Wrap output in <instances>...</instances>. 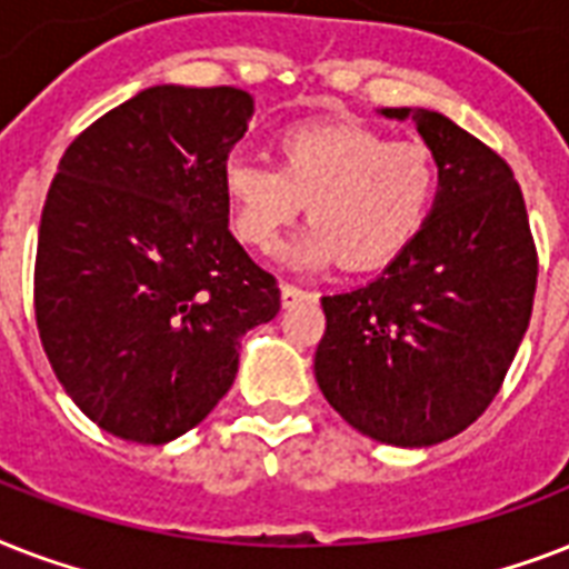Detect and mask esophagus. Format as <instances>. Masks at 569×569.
Returning <instances> with one entry per match:
<instances>
[{"mask_svg":"<svg viewBox=\"0 0 569 569\" xmlns=\"http://www.w3.org/2000/svg\"><path fill=\"white\" fill-rule=\"evenodd\" d=\"M312 292H307V289H301V286H292V283H283L280 286V301H283L286 310H292V307H298V303L310 301Z\"/></svg>","mask_w":569,"mask_h":569,"instance_id":"34e87169","label":"esophagus"}]
</instances>
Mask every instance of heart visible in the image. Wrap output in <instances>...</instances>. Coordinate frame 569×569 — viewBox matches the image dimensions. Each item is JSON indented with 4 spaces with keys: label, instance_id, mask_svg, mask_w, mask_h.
I'll return each mask as SVG.
<instances>
[{
    "label": "heart",
    "instance_id": "1",
    "mask_svg": "<svg viewBox=\"0 0 569 569\" xmlns=\"http://www.w3.org/2000/svg\"><path fill=\"white\" fill-rule=\"evenodd\" d=\"M221 189L241 241L274 248L307 206L312 221L283 248L286 262L321 268L342 259L366 271L392 262L422 232L440 168L419 141H392L360 120H325L283 129L277 168L230 156Z\"/></svg>",
    "mask_w": 569,
    "mask_h": 569
}]
</instances>
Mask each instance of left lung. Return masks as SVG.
I'll return each mask as SVG.
<instances>
[{
	"instance_id": "left-lung-1",
	"label": "left lung",
	"mask_w": 569,
	"mask_h": 569,
	"mask_svg": "<svg viewBox=\"0 0 569 569\" xmlns=\"http://www.w3.org/2000/svg\"><path fill=\"white\" fill-rule=\"evenodd\" d=\"M413 120L440 168L422 232L372 283L325 295L316 380L366 437L401 449L449 440L502 387L529 330L538 253L511 168L431 109Z\"/></svg>"
}]
</instances>
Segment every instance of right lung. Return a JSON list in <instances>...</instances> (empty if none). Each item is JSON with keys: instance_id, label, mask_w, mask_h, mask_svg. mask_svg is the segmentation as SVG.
<instances>
[{"instance_id": "add662e5", "label": "right lung", "mask_w": 569, "mask_h": 569, "mask_svg": "<svg viewBox=\"0 0 569 569\" xmlns=\"http://www.w3.org/2000/svg\"><path fill=\"white\" fill-rule=\"evenodd\" d=\"M253 118L239 88L153 84L58 162L38 230L34 316L73 405L120 440L164 446L212 413L241 337L280 289L230 232L223 162Z\"/></svg>"}]
</instances>
